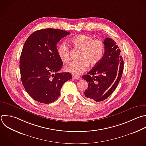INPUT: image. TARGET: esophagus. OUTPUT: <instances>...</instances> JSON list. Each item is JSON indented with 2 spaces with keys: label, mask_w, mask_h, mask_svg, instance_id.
I'll return each instance as SVG.
<instances>
[{
  "label": "esophagus",
  "mask_w": 146,
  "mask_h": 146,
  "mask_svg": "<svg viewBox=\"0 0 146 146\" xmlns=\"http://www.w3.org/2000/svg\"><path fill=\"white\" fill-rule=\"evenodd\" d=\"M72 77V79H76V80H79V78H80V77H79V76H76V75H73Z\"/></svg>",
  "instance_id": "34e87169"
}]
</instances>
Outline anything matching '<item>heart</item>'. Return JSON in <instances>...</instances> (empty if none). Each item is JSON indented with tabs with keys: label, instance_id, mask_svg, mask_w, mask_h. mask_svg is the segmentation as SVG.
Returning <instances> with one entry per match:
<instances>
[{
	"label": "heart",
	"instance_id": "obj_1",
	"mask_svg": "<svg viewBox=\"0 0 146 146\" xmlns=\"http://www.w3.org/2000/svg\"><path fill=\"white\" fill-rule=\"evenodd\" d=\"M70 42L75 47L82 50L79 61H75L67 65L64 70L75 75H80L87 70L89 66L94 67L101 60L104 52V44L99 39H94L90 35L80 34L70 40ZM57 52L60 60L67 63L70 60V48L64 43L60 44L57 49Z\"/></svg>",
	"mask_w": 146,
	"mask_h": 146
}]
</instances>
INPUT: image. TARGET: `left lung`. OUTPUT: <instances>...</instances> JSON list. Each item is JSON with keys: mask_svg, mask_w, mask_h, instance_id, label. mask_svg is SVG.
Wrapping results in <instances>:
<instances>
[{"mask_svg": "<svg viewBox=\"0 0 146 146\" xmlns=\"http://www.w3.org/2000/svg\"><path fill=\"white\" fill-rule=\"evenodd\" d=\"M104 54L100 62L82 78L88 83L84 91L90 100L101 102L106 99L116 89L121 78L124 62L120 49L109 38L104 40Z\"/></svg>", "mask_w": 146, "mask_h": 146, "instance_id": "obj_1", "label": "left lung"}]
</instances>
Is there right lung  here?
<instances>
[{"label":"right lung","instance_id":"right-lung-1","mask_svg":"<svg viewBox=\"0 0 146 146\" xmlns=\"http://www.w3.org/2000/svg\"><path fill=\"white\" fill-rule=\"evenodd\" d=\"M70 33L46 29L31 34L23 46L20 58L22 84L35 100L45 104L59 96L64 83L72 79L70 72H58L63 66L56 44Z\"/></svg>","mask_w":146,"mask_h":146}]
</instances>
